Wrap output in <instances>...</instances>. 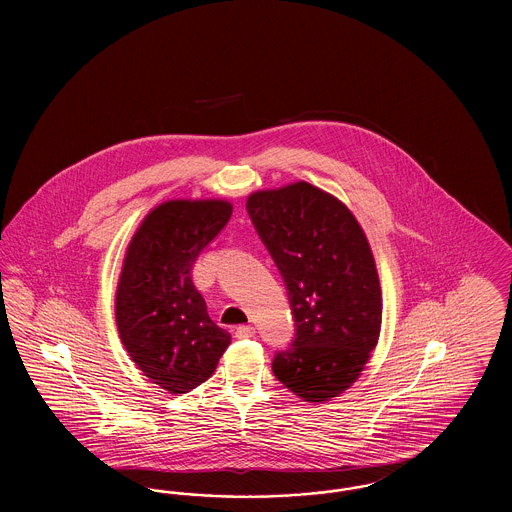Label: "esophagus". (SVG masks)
<instances>
[{"label": "esophagus", "instance_id": "34e87169", "mask_svg": "<svg viewBox=\"0 0 512 512\" xmlns=\"http://www.w3.org/2000/svg\"><path fill=\"white\" fill-rule=\"evenodd\" d=\"M253 336H255V328H253V326H249V324H242V326H238V328H236V338H240V340L253 338Z\"/></svg>", "mask_w": 512, "mask_h": 512}]
</instances>
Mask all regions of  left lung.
<instances>
[{"label":"left lung","mask_w":512,"mask_h":512,"mask_svg":"<svg viewBox=\"0 0 512 512\" xmlns=\"http://www.w3.org/2000/svg\"><path fill=\"white\" fill-rule=\"evenodd\" d=\"M245 207L295 322L272 372L297 397L328 401L359 378L380 336L382 292L365 232L340 199L307 182L255 192Z\"/></svg>","instance_id":"left-lung-1"}]
</instances>
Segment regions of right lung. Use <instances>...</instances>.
<instances>
[{
	"label": "right lung",
	"instance_id": "add662e5",
	"mask_svg": "<svg viewBox=\"0 0 512 512\" xmlns=\"http://www.w3.org/2000/svg\"><path fill=\"white\" fill-rule=\"evenodd\" d=\"M232 215L222 199H174L155 207L126 249L115 299L122 343L169 393H188L215 372L230 334L195 290L192 267Z\"/></svg>",
	"mask_w": 512,
	"mask_h": 512
}]
</instances>
